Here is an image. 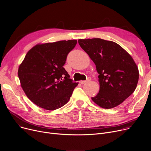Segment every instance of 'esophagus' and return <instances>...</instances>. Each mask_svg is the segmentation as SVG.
Instances as JSON below:
<instances>
[{
  "instance_id": "esophagus-1",
  "label": "esophagus",
  "mask_w": 151,
  "mask_h": 151,
  "mask_svg": "<svg viewBox=\"0 0 151 151\" xmlns=\"http://www.w3.org/2000/svg\"><path fill=\"white\" fill-rule=\"evenodd\" d=\"M90 80H91V78H88L86 80V81H80V83L82 84H85V83H86L90 81Z\"/></svg>"
}]
</instances>
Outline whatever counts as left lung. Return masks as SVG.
Returning <instances> with one entry per match:
<instances>
[{
	"label": "left lung",
	"mask_w": 151,
	"mask_h": 151,
	"mask_svg": "<svg viewBox=\"0 0 151 151\" xmlns=\"http://www.w3.org/2000/svg\"><path fill=\"white\" fill-rule=\"evenodd\" d=\"M95 63L99 74V91L92 101L104 109L122 104L135 91L139 71L134 60L115 42L100 38L78 40Z\"/></svg>",
	"instance_id": "obj_1"
}]
</instances>
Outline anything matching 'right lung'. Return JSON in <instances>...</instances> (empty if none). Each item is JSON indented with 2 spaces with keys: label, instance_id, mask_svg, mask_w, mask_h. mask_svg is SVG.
Masks as SVG:
<instances>
[{
  "label": "right lung",
  "instance_id": "obj_1",
  "mask_svg": "<svg viewBox=\"0 0 151 151\" xmlns=\"http://www.w3.org/2000/svg\"><path fill=\"white\" fill-rule=\"evenodd\" d=\"M76 43L75 39L40 43L27 52L17 73L25 95L37 106L54 110L69 101L78 83L69 78L63 65Z\"/></svg>",
  "mask_w": 151,
  "mask_h": 151
}]
</instances>
